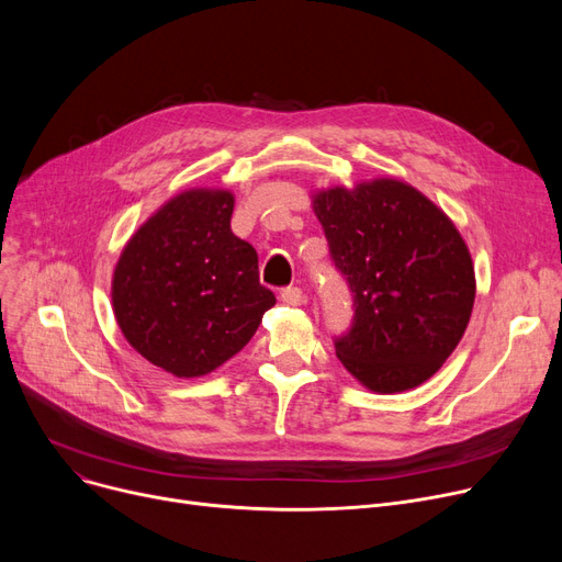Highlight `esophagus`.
I'll return each instance as SVG.
<instances>
[{"mask_svg": "<svg viewBox=\"0 0 562 562\" xmlns=\"http://www.w3.org/2000/svg\"><path fill=\"white\" fill-rule=\"evenodd\" d=\"M280 299H282V303H286V305H301L305 296H303V289H299V286H286V289H282Z\"/></svg>", "mask_w": 562, "mask_h": 562, "instance_id": "obj_1", "label": "esophagus"}]
</instances>
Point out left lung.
Segmentation results:
<instances>
[{
    "instance_id": "1",
    "label": "left lung",
    "mask_w": 562,
    "mask_h": 562,
    "mask_svg": "<svg viewBox=\"0 0 562 562\" xmlns=\"http://www.w3.org/2000/svg\"><path fill=\"white\" fill-rule=\"evenodd\" d=\"M314 214L352 293L339 362L378 394L426 382L460 344L476 278L453 221L422 191L390 177L318 191Z\"/></svg>"
}]
</instances>
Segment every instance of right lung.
<instances>
[{
    "label": "right lung",
    "instance_id": "1",
    "mask_svg": "<svg viewBox=\"0 0 562 562\" xmlns=\"http://www.w3.org/2000/svg\"><path fill=\"white\" fill-rule=\"evenodd\" d=\"M229 191L191 189L168 200L127 241L111 301L134 350L155 367L198 378L236 356L276 305L259 284L255 248L229 227Z\"/></svg>",
    "mask_w": 562,
    "mask_h": 562
}]
</instances>
